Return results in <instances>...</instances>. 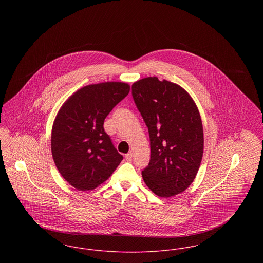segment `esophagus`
Segmentation results:
<instances>
[{
  "label": "esophagus",
  "instance_id": "obj_1",
  "mask_svg": "<svg viewBox=\"0 0 263 263\" xmlns=\"http://www.w3.org/2000/svg\"><path fill=\"white\" fill-rule=\"evenodd\" d=\"M132 157H133V153L132 152H129L128 154L125 155V159L128 162H130L132 160Z\"/></svg>",
  "mask_w": 263,
  "mask_h": 263
}]
</instances>
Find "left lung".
<instances>
[{
  "label": "left lung",
  "instance_id": "left-lung-1",
  "mask_svg": "<svg viewBox=\"0 0 263 263\" xmlns=\"http://www.w3.org/2000/svg\"><path fill=\"white\" fill-rule=\"evenodd\" d=\"M132 96L149 130L151 160L142 176L160 197H172L193 182L204 137L199 110L187 91L157 77L132 85Z\"/></svg>",
  "mask_w": 263,
  "mask_h": 263
}]
</instances>
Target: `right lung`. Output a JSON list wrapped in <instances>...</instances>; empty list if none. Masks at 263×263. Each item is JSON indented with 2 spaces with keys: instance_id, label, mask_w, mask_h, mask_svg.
Returning a JSON list of instances; mask_svg holds the SVG:
<instances>
[{
  "instance_id": "add662e5",
  "label": "right lung",
  "mask_w": 263,
  "mask_h": 263,
  "mask_svg": "<svg viewBox=\"0 0 263 263\" xmlns=\"http://www.w3.org/2000/svg\"><path fill=\"white\" fill-rule=\"evenodd\" d=\"M130 86L105 82L78 89L54 120L51 151L64 179L81 191L98 187L123 160L105 133L103 122L125 98Z\"/></svg>"
}]
</instances>
